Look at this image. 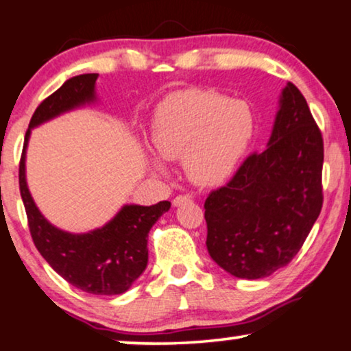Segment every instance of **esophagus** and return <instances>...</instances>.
I'll list each match as a JSON object with an SVG mask.
<instances>
[{"mask_svg": "<svg viewBox=\"0 0 351 351\" xmlns=\"http://www.w3.org/2000/svg\"><path fill=\"white\" fill-rule=\"evenodd\" d=\"M191 201V196H176L175 199H173V206L178 207V206H183V204L189 202Z\"/></svg>", "mask_w": 351, "mask_h": 351, "instance_id": "34e87169", "label": "esophagus"}]
</instances>
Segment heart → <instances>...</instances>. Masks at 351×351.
I'll list each match as a JSON object with an SVG mask.
<instances>
[{"label": "heart", "instance_id": "b5f03b06", "mask_svg": "<svg viewBox=\"0 0 351 351\" xmlns=\"http://www.w3.org/2000/svg\"><path fill=\"white\" fill-rule=\"evenodd\" d=\"M254 134V117L241 100L215 90L189 88L163 100L152 123V143L163 160L183 158L186 175L201 186L223 183L245 157ZM150 165L165 175V163Z\"/></svg>", "mask_w": 351, "mask_h": 351}]
</instances>
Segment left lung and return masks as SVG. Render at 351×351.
<instances>
[{"label":"left lung","mask_w":351,"mask_h":351,"mask_svg":"<svg viewBox=\"0 0 351 351\" xmlns=\"http://www.w3.org/2000/svg\"><path fill=\"white\" fill-rule=\"evenodd\" d=\"M267 149L243 162L206 199L207 251L238 278H264L303 246L322 208V134L303 94L288 82Z\"/></svg>","instance_id":"1"}]
</instances>
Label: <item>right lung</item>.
<instances>
[{"label": "right lung", "mask_w": 351, "mask_h": 351, "mask_svg": "<svg viewBox=\"0 0 351 351\" xmlns=\"http://www.w3.org/2000/svg\"><path fill=\"white\" fill-rule=\"evenodd\" d=\"M97 77L99 74L71 77L37 106L25 132L19 163V188L34 245L51 269L87 293L121 295L130 290L147 267L149 232L155 221L168 212L171 202L160 201L155 206L130 204L121 207L101 228L88 233H68L42 215L25 181V149L30 130L61 113L94 104Z\"/></svg>", "instance_id": "right-lung-1"}]
</instances>
